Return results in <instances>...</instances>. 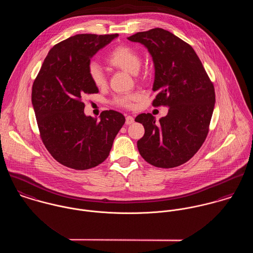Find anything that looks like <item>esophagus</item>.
<instances>
[{
    "label": "esophagus",
    "instance_id": "esophagus-1",
    "mask_svg": "<svg viewBox=\"0 0 253 253\" xmlns=\"http://www.w3.org/2000/svg\"><path fill=\"white\" fill-rule=\"evenodd\" d=\"M134 122V119H133V117H131V116H126V125H131L132 123Z\"/></svg>",
    "mask_w": 253,
    "mask_h": 253
}]
</instances>
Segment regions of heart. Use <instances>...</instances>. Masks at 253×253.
<instances>
[{"instance_id":"1","label":"heart","mask_w":253,"mask_h":253,"mask_svg":"<svg viewBox=\"0 0 253 253\" xmlns=\"http://www.w3.org/2000/svg\"><path fill=\"white\" fill-rule=\"evenodd\" d=\"M106 63L113 69L135 74V76H137L139 79L142 78V76L139 74L141 55L138 50L128 44L122 43L113 47L106 57ZM87 73L93 85L98 88L104 87L106 85L105 74L97 63L91 62L88 65ZM140 99L141 95L135 92L127 95L118 96L114 99V103L120 107L132 108L134 103Z\"/></svg>"}]
</instances>
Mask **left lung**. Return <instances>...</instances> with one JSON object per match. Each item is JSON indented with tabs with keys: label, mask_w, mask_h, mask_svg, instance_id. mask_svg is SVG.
Masks as SVG:
<instances>
[{
	"label": "left lung",
	"mask_w": 253,
	"mask_h": 253,
	"mask_svg": "<svg viewBox=\"0 0 253 253\" xmlns=\"http://www.w3.org/2000/svg\"><path fill=\"white\" fill-rule=\"evenodd\" d=\"M127 39L144 44L153 57L157 95L152 105L169 107L159 122L150 113L135 118L145 128L138 151L154 167L176 168L188 162L208 136L214 85L193 47L169 31L154 28Z\"/></svg>",
	"instance_id": "1"
}]
</instances>
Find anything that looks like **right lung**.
<instances>
[{
  "label": "right lung",
  "instance_id": "right-lung-1",
  "mask_svg": "<svg viewBox=\"0 0 253 253\" xmlns=\"http://www.w3.org/2000/svg\"><path fill=\"white\" fill-rule=\"evenodd\" d=\"M118 34H78L56 43L48 52L32 86V104L40 136L59 164L77 170L94 168L108 158L126 119L103 111L100 121L86 117L82 100L96 93L87 68L90 58Z\"/></svg>",
  "mask_w": 253,
  "mask_h": 253
}]
</instances>
